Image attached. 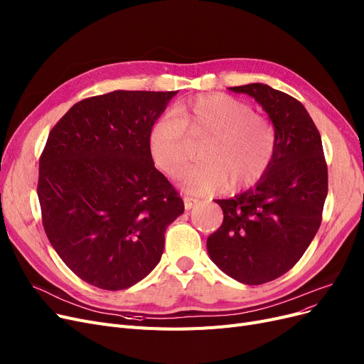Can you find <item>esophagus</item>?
Instances as JSON below:
<instances>
[{"label": "esophagus", "mask_w": 364, "mask_h": 364, "mask_svg": "<svg viewBox=\"0 0 364 364\" xmlns=\"http://www.w3.org/2000/svg\"><path fill=\"white\" fill-rule=\"evenodd\" d=\"M199 203V199L192 198V196H184V208L186 210H191L193 208V205H196Z\"/></svg>", "instance_id": "1"}]
</instances>
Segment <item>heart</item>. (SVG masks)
<instances>
[{"mask_svg": "<svg viewBox=\"0 0 364 364\" xmlns=\"http://www.w3.org/2000/svg\"><path fill=\"white\" fill-rule=\"evenodd\" d=\"M193 141L200 164L181 175L180 184L195 195L257 183L270 166L276 133L270 121L226 94H203L180 100L172 112L159 117L148 133V150L154 165L168 175H178L191 164Z\"/></svg>", "mask_w": 364, "mask_h": 364, "instance_id": "b5f03b06", "label": "heart"}]
</instances>
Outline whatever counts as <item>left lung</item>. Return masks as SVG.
<instances>
[{"mask_svg":"<svg viewBox=\"0 0 364 364\" xmlns=\"http://www.w3.org/2000/svg\"><path fill=\"white\" fill-rule=\"evenodd\" d=\"M257 100L273 123L270 166L245 193L216 199L223 223L207 240L211 261L245 285H261L299 262L321 225L328 173L319 132L306 107L265 84L230 88Z\"/></svg>","mask_w":364,"mask_h":364,"instance_id":"8db88e82","label":"left lung"}]
</instances>
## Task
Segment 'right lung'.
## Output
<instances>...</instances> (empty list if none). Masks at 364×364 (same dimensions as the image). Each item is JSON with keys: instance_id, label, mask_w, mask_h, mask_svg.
Wrapping results in <instances>:
<instances>
[{"instance_id": "1", "label": "right lung", "mask_w": 364, "mask_h": 364, "mask_svg": "<svg viewBox=\"0 0 364 364\" xmlns=\"http://www.w3.org/2000/svg\"><path fill=\"white\" fill-rule=\"evenodd\" d=\"M175 94L118 90L80 100L49 133L37 187L45 232L92 287L119 291L150 274L166 228L184 211L148 150Z\"/></svg>"}]
</instances>
